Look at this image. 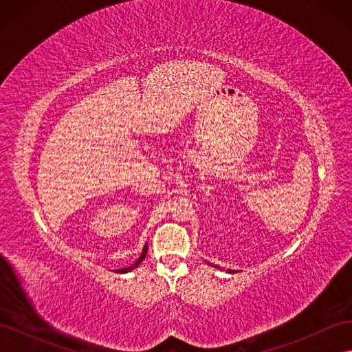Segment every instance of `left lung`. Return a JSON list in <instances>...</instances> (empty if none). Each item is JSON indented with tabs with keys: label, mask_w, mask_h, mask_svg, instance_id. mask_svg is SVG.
Returning a JSON list of instances; mask_svg holds the SVG:
<instances>
[{
	"label": "left lung",
	"mask_w": 352,
	"mask_h": 352,
	"mask_svg": "<svg viewBox=\"0 0 352 352\" xmlns=\"http://www.w3.org/2000/svg\"><path fill=\"white\" fill-rule=\"evenodd\" d=\"M214 267H219V265H214ZM228 272H229V273H235V270H230V269H229Z\"/></svg>",
	"instance_id": "8db88e82"
}]
</instances>
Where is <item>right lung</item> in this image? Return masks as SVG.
Instances as JSON below:
<instances>
[{
  "mask_svg": "<svg viewBox=\"0 0 352 352\" xmlns=\"http://www.w3.org/2000/svg\"><path fill=\"white\" fill-rule=\"evenodd\" d=\"M146 251H148V245H145V247H144V250H142V254H141V257L140 258H138L133 264H131L129 265V267H124V269H117L116 270V273H127V272H131V270H133V269H136L138 267V265H140L141 263H142V260L146 257Z\"/></svg>",
  "mask_w": 352,
  "mask_h": 352,
  "instance_id": "obj_1",
  "label": "right lung"
}]
</instances>
